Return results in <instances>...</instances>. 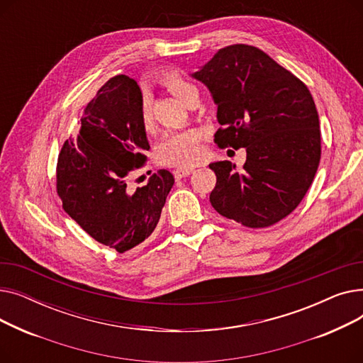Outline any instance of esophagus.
I'll return each instance as SVG.
<instances>
[{"label":"esophagus","instance_id":"34e87169","mask_svg":"<svg viewBox=\"0 0 363 363\" xmlns=\"http://www.w3.org/2000/svg\"><path fill=\"white\" fill-rule=\"evenodd\" d=\"M191 172H193V167H178V169L174 172V175H175L177 179H181V178L188 177L189 174H191Z\"/></svg>","mask_w":363,"mask_h":363}]
</instances>
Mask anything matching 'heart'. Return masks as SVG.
<instances>
[{"mask_svg": "<svg viewBox=\"0 0 363 363\" xmlns=\"http://www.w3.org/2000/svg\"><path fill=\"white\" fill-rule=\"evenodd\" d=\"M163 85L184 104L197 92L194 85L185 81L178 73H166ZM140 122L144 130L152 129V106L147 94L140 104ZM203 156V135L197 129H179L167 132L156 148V157L166 166H193Z\"/></svg>", "mask_w": 363, "mask_h": 363, "instance_id": "b5f03b06", "label": "heart"}]
</instances>
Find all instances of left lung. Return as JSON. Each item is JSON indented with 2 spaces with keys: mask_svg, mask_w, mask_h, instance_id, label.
Instances as JSON below:
<instances>
[{
  "mask_svg": "<svg viewBox=\"0 0 363 363\" xmlns=\"http://www.w3.org/2000/svg\"><path fill=\"white\" fill-rule=\"evenodd\" d=\"M193 78L218 106V147L247 151L242 169L228 160L208 164L216 174L215 211L247 228L289 216L306 196L320 160L319 118L308 86L245 44L220 48Z\"/></svg>",
  "mask_w": 363,
  "mask_h": 363,
  "instance_id": "8db88e82",
  "label": "left lung"
}]
</instances>
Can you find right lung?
<instances>
[{
  "instance_id": "right-lung-1",
  "label": "right lung",
  "mask_w": 363,
  "mask_h": 363,
  "mask_svg": "<svg viewBox=\"0 0 363 363\" xmlns=\"http://www.w3.org/2000/svg\"><path fill=\"white\" fill-rule=\"evenodd\" d=\"M143 94L129 76L108 79L86 104L76 137L65 141L57 160V194L82 230L118 253L145 241L159 223L174 175L160 169L129 193L130 172L150 150L140 122Z\"/></svg>"
}]
</instances>
